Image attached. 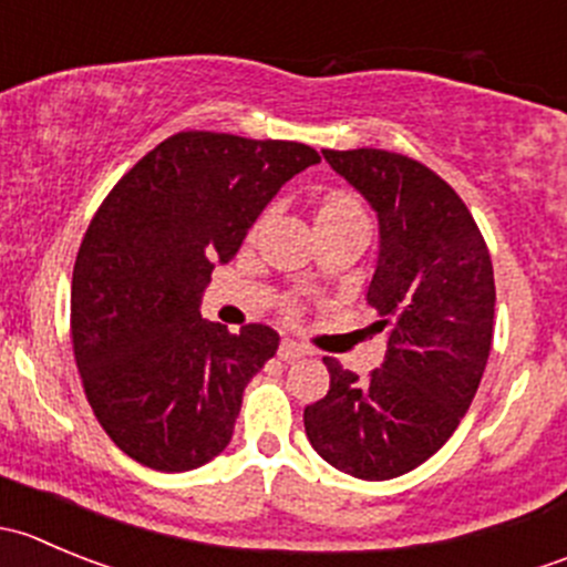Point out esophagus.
I'll list each match as a JSON object with an SVG mask.
<instances>
[{
    "label": "esophagus",
    "mask_w": 567,
    "mask_h": 567,
    "mask_svg": "<svg viewBox=\"0 0 567 567\" xmlns=\"http://www.w3.org/2000/svg\"><path fill=\"white\" fill-rule=\"evenodd\" d=\"M277 357L282 359V362H296V359L307 357V348L299 346V342H296V340H282V342H279Z\"/></svg>",
    "instance_id": "1"
}]
</instances>
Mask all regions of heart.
Returning <instances> with one entry per match:
<instances>
[{"mask_svg": "<svg viewBox=\"0 0 567 567\" xmlns=\"http://www.w3.org/2000/svg\"><path fill=\"white\" fill-rule=\"evenodd\" d=\"M348 216H362V208H359L357 199L342 192L329 194L318 208V221H337L348 219Z\"/></svg>", "mask_w": 567, "mask_h": 567, "instance_id": "1", "label": "heart"}]
</instances>
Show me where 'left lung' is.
I'll return each mask as SVG.
<instances>
[{"instance_id": "left-lung-1", "label": "left lung", "mask_w": 567, "mask_h": 567, "mask_svg": "<svg viewBox=\"0 0 567 567\" xmlns=\"http://www.w3.org/2000/svg\"><path fill=\"white\" fill-rule=\"evenodd\" d=\"M379 216L368 305L386 329L368 379L326 357L329 392L305 409L316 453L359 480L431 458L472 405L494 337V266L463 199L425 164L375 147L323 151Z\"/></svg>"}]
</instances>
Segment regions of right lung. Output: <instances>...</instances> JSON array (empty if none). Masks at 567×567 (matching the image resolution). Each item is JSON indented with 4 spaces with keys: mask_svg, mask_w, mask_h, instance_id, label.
Segmentation results:
<instances>
[{
    "mask_svg": "<svg viewBox=\"0 0 567 567\" xmlns=\"http://www.w3.org/2000/svg\"><path fill=\"white\" fill-rule=\"evenodd\" d=\"M318 162L301 142L181 131L101 203L73 266L71 337L84 394L128 458L188 472L230 444L279 334L205 320L203 290L274 194Z\"/></svg>",
    "mask_w": 567,
    "mask_h": 567,
    "instance_id": "1",
    "label": "right lung"
}]
</instances>
